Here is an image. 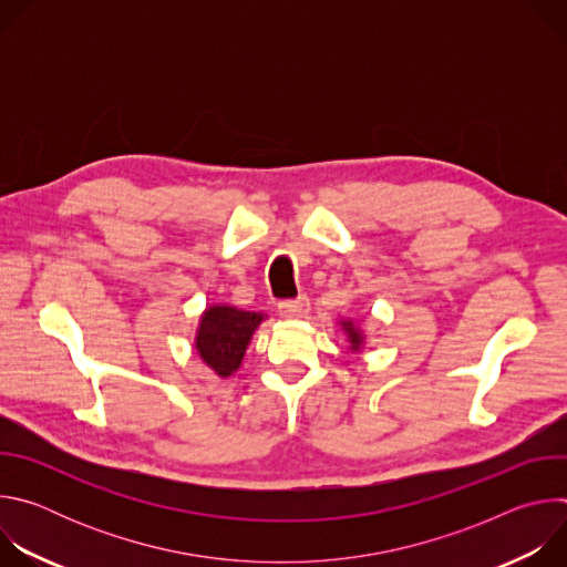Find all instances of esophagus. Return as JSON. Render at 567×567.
I'll return each instance as SVG.
<instances>
[{"label":"esophagus","mask_w":567,"mask_h":567,"mask_svg":"<svg viewBox=\"0 0 567 567\" xmlns=\"http://www.w3.org/2000/svg\"><path fill=\"white\" fill-rule=\"evenodd\" d=\"M307 307H309L307 296H298V298H289V300L278 302V311H280L282 318H298L307 311Z\"/></svg>","instance_id":"1"}]
</instances>
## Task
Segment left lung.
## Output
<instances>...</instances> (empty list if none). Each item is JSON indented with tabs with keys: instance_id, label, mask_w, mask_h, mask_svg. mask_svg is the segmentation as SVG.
<instances>
[{
	"instance_id": "left-lung-1",
	"label": "left lung",
	"mask_w": 567,
	"mask_h": 567,
	"mask_svg": "<svg viewBox=\"0 0 567 567\" xmlns=\"http://www.w3.org/2000/svg\"><path fill=\"white\" fill-rule=\"evenodd\" d=\"M341 326H343V330H346V334H348L350 350L359 352L361 346H363V334H361V330H357V326H354L352 320H341Z\"/></svg>"
}]
</instances>
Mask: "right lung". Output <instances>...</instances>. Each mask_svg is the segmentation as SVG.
<instances>
[{
	"label": "right lung",
	"mask_w": 567,
	"mask_h": 567,
	"mask_svg": "<svg viewBox=\"0 0 567 567\" xmlns=\"http://www.w3.org/2000/svg\"><path fill=\"white\" fill-rule=\"evenodd\" d=\"M262 322V313L241 311L228 305H213L204 311L195 348L202 361L215 370L219 377H230L241 359L247 346Z\"/></svg>",
	"instance_id": "add662e5"
}]
</instances>
